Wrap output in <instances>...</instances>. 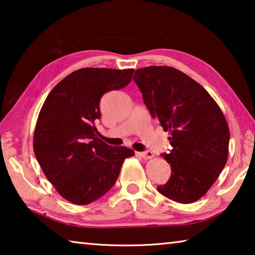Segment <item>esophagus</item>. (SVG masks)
Wrapping results in <instances>:
<instances>
[{
  "label": "esophagus",
  "instance_id": "1",
  "mask_svg": "<svg viewBox=\"0 0 255 255\" xmlns=\"http://www.w3.org/2000/svg\"><path fill=\"white\" fill-rule=\"evenodd\" d=\"M139 155L140 157H143L144 159H149L154 156V154L152 152H149V150H146V152H141V153H137Z\"/></svg>",
  "mask_w": 255,
  "mask_h": 255
}]
</instances>
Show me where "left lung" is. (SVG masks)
<instances>
[{
  "label": "left lung",
  "instance_id": "left-lung-1",
  "mask_svg": "<svg viewBox=\"0 0 255 255\" xmlns=\"http://www.w3.org/2000/svg\"><path fill=\"white\" fill-rule=\"evenodd\" d=\"M133 81L152 117L170 132L172 149L163 156L172 172L157 191L180 204L199 200L227 162L230 129L225 116L199 83L176 68H139Z\"/></svg>",
  "mask_w": 255,
  "mask_h": 255
}]
</instances>
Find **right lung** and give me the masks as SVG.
<instances>
[{
  "label": "right lung",
  "instance_id": "obj_1",
  "mask_svg": "<svg viewBox=\"0 0 255 255\" xmlns=\"http://www.w3.org/2000/svg\"><path fill=\"white\" fill-rule=\"evenodd\" d=\"M132 73V68H81L60 81L41 107L33 152L46 178L72 204L89 205L106 195L125 159L135 155L125 146L107 145L94 126L103 94L125 88Z\"/></svg>",
  "mask_w": 255,
  "mask_h": 255
}]
</instances>
